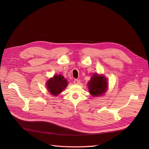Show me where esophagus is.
<instances>
[{"label": "esophagus", "mask_w": 149, "mask_h": 149, "mask_svg": "<svg viewBox=\"0 0 149 149\" xmlns=\"http://www.w3.org/2000/svg\"><path fill=\"white\" fill-rule=\"evenodd\" d=\"M80 83V81L78 79H74V84H79Z\"/></svg>", "instance_id": "obj_1"}]
</instances>
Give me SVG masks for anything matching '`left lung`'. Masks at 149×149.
Listing matches in <instances>:
<instances>
[{
    "label": "left lung",
    "instance_id": "1",
    "mask_svg": "<svg viewBox=\"0 0 149 149\" xmlns=\"http://www.w3.org/2000/svg\"><path fill=\"white\" fill-rule=\"evenodd\" d=\"M109 84L107 79L102 74L94 73L88 83V87L89 93L93 97L102 96L108 89Z\"/></svg>",
    "mask_w": 149,
    "mask_h": 149
}]
</instances>
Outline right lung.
I'll return each instance as SVG.
<instances>
[{
    "label": "right lung",
    "mask_w": 149,
    "mask_h": 149,
    "mask_svg": "<svg viewBox=\"0 0 149 149\" xmlns=\"http://www.w3.org/2000/svg\"><path fill=\"white\" fill-rule=\"evenodd\" d=\"M68 81L62 74H55L49 78L46 82L48 91L52 95L57 96L67 87Z\"/></svg>",
    "instance_id": "right-lung-1"
}]
</instances>
